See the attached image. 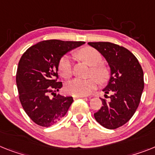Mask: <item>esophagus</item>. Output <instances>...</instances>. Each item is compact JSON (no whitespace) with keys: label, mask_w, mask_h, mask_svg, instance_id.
Wrapping results in <instances>:
<instances>
[{"label":"esophagus","mask_w":155,"mask_h":155,"mask_svg":"<svg viewBox=\"0 0 155 155\" xmlns=\"http://www.w3.org/2000/svg\"><path fill=\"white\" fill-rule=\"evenodd\" d=\"M85 96H73V98H79V97H84Z\"/></svg>","instance_id":"34e87169"}]
</instances>
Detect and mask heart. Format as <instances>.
I'll return each instance as SVG.
<instances>
[{"instance_id":"obj_1","label":"heart","mask_w":155,"mask_h":155,"mask_svg":"<svg viewBox=\"0 0 155 155\" xmlns=\"http://www.w3.org/2000/svg\"><path fill=\"white\" fill-rule=\"evenodd\" d=\"M80 56L84 61L92 66L90 71V75L92 77L85 80L75 78L68 83L65 89L68 93L74 96H86L95 89L97 82L100 84L105 83L109 79L110 72L105 66L100 64L102 57L97 49L92 47L84 48L80 51ZM58 69L64 78L69 79L72 75V58L68 55L62 57L58 64Z\"/></svg>"}]
</instances>
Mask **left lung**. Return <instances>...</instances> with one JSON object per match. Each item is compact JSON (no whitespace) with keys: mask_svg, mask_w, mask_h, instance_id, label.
Masks as SVG:
<instances>
[{"mask_svg":"<svg viewBox=\"0 0 155 155\" xmlns=\"http://www.w3.org/2000/svg\"><path fill=\"white\" fill-rule=\"evenodd\" d=\"M88 45L103 56L110 68V80L102 90L106 97L110 94V99L101 98L102 106L94 116L104 128L115 129L126 124L137 110L144 88L143 71L133 53L123 46L107 41Z\"/></svg>","mask_w":155,"mask_h":155,"instance_id":"obj_1","label":"left lung"}]
</instances>
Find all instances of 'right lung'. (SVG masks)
I'll return each instance as SVG.
<instances>
[{"label":"right lung","instance_id":"obj_1","mask_svg":"<svg viewBox=\"0 0 155 155\" xmlns=\"http://www.w3.org/2000/svg\"><path fill=\"white\" fill-rule=\"evenodd\" d=\"M84 41L46 40L27 49L19 60L16 84L23 110L35 124L49 127L67 114L72 97L55 94L62 87L58 82V64L66 53ZM53 94L50 98L49 94Z\"/></svg>","mask_w":155,"mask_h":155}]
</instances>
